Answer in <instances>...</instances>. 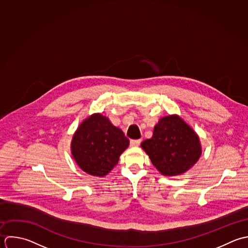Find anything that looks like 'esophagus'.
<instances>
[{
	"label": "esophagus",
	"mask_w": 248,
	"mask_h": 248,
	"mask_svg": "<svg viewBox=\"0 0 248 248\" xmlns=\"http://www.w3.org/2000/svg\"><path fill=\"white\" fill-rule=\"evenodd\" d=\"M141 143V140L140 139H136V140H131L130 141V145L132 147H136V146H139Z\"/></svg>",
	"instance_id": "esophagus-1"
}]
</instances>
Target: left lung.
<instances>
[{"label":"left lung","mask_w":248,"mask_h":248,"mask_svg":"<svg viewBox=\"0 0 248 248\" xmlns=\"http://www.w3.org/2000/svg\"><path fill=\"white\" fill-rule=\"evenodd\" d=\"M154 166L163 176H178L188 171L202 154L197 133L180 116L159 119L153 136L141 143Z\"/></svg>","instance_id":"obj_1"}]
</instances>
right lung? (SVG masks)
Listing matches in <instances>:
<instances>
[{"label": "right lung", "mask_w": 248, "mask_h": 248, "mask_svg": "<svg viewBox=\"0 0 248 248\" xmlns=\"http://www.w3.org/2000/svg\"><path fill=\"white\" fill-rule=\"evenodd\" d=\"M129 140L121 128L100 113L84 120L71 140V154L77 165L86 173L104 177L118 164Z\"/></svg>", "instance_id": "add662e5"}]
</instances>
